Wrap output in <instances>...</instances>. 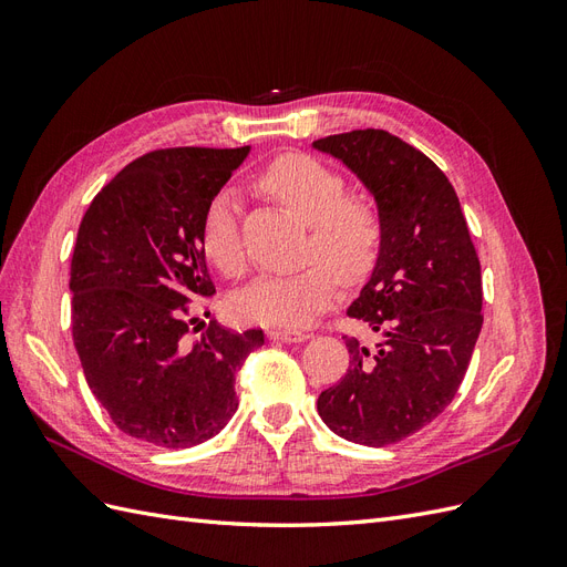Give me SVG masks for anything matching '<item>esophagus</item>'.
Segmentation results:
<instances>
[{
	"mask_svg": "<svg viewBox=\"0 0 567 567\" xmlns=\"http://www.w3.org/2000/svg\"><path fill=\"white\" fill-rule=\"evenodd\" d=\"M267 338L269 340H277V342H302L310 336H307L305 331H290V329H269L267 331Z\"/></svg>",
	"mask_w": 567,
	"mask_h": 567,
	"instance_id": "obj_1",
	"label": "esophagus"
}]
</instances>
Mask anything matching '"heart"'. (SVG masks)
<instances>
[{"instance_id":"obj_1","label":"heart","mask_w":567,"mask_h":567,"mask_svg":"<svg viewBox=\"0 0 567 567\" xmlns=\"http://www.w3.org/2000/svg\"><path fill=\"white\" fill-rule=\"evenodd\" d=\"M265 186L310 225L307 257L324 265L312 262L298 271L260 274L234 296L231 310L248 323L300 329L336 300L333 272L342 281H357L373 267L383 238L381 215L369 198L346 196V182L331 167L298 153L274 161L265 173ZM203 248L221 271H244L238 196L231 186L221 188L208 205Z\"/></svg>"}]
</instances>
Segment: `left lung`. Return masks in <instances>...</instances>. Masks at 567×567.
Returning a JSON list of instances; mask_svg holds the SVG:
<instances>
[{
  "label": "left lung",
  "mask_w": 567,
  "mask_h": 567,
  "mask_svg": "<svg viewBox=\"0 0 567 567\" xmlns=\"http://www.w3.org/2000/svg\"><path fill=\"white\" fill-rule=\"evenodd\" d=\"M346 165L381 215V250L348 315L379 333L369 350L346 336L350 369L319 394L340 437L385 447L435 421L466 375L483 329V279L466 217L442 169L385 130L312 142Z\"/></svg>",
  "instance_id": "1"
}]
</instances>
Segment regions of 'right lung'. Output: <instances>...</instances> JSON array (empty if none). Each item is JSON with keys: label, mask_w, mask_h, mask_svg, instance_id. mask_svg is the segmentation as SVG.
<instances>
[{"label": "right lung", "mask_w": 567, "mask_h": 567, "mask_svg": "<svg viewBox=\"0 0 567 567\" xmlns=\"http://www.w3.org/2000/svg\"><path fill=\"white\" fill-rule=\"evenodd\" d=\"M248 153L151 151L120 169L80 221L75 350L94 398L134 440L184 450L215 437L238 406L236 371L265 346L262 331L234 333L215 321L186 338V302L215 296L205 213Z\"/></svg>", "instance_id": "right-lung-1"}]
</instances>
